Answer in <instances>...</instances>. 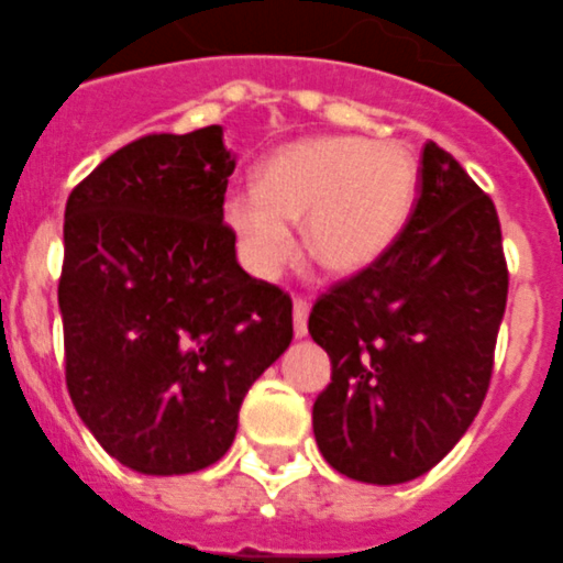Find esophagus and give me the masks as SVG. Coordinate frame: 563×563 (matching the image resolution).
Instances as JSON below:
<instances>
[{
    "instance_id": "1",
    "label": "esophagus",
    "mask_w": 563,
    "mask_h": 563,
    "mask_svg": "<svg viewBox=\"0 0 563 563\" xmlns=\"http://www.w3.org/2000/svg\"><path fill=\"white\" fill-rule=\"evenodd\" d=\"M295 334H309V300L306 297H295Z\"/></svg>"
}]
</instances>
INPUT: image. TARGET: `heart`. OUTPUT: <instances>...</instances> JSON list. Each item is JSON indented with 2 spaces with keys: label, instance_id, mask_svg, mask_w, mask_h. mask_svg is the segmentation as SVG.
I'll use <instances>...</instances> for the list:
<instances>
[{
  "label": "heart",
  "instance_id": "obj_1",
  "mask_svg": "<svg viewBox=\"0 0 563 563\" xmlns=\"http://www.w3.org/2000/svg\"><path fill=\"white\" fill-rule=\"evenodd\" d=\"M417 195V161L402 144L329 135L283 146L257 189L232 192L223 218L243 263L275 277L295 252L286 223L302 221V252L329 275L374 263L397 238Z\"/></svg>",
  "mask_w": 563,
  "mask_h": 563
}]
</instances>
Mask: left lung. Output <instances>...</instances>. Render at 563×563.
<instances>
[{"label": "left lung", "instance_id": "1", "mask_svg": "<svg viewBox=\"0 0 563 563\" xmlns=\"http://www.w3.org/2000/svg\"><path fill=\"white\" fill-rule=\"evenodd\" d=\"M507 283L490 195L428 141L402 232L309 314L331 356L311 422L336 473L402 485L451 453L490 388Z\"/></svg>", "mask_w": 563, "mask_h": 563}]
</instances>
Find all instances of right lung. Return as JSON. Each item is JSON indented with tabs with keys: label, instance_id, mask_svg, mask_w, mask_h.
<instances>
[{
	"label": "right lung",
	"instance_id": "1",
	"mask_svg": "<svg viewBox=\"0 0 563 563\" xmlns=\"http://www.w3.org/2000/svg\"><path fill=\"white\" fill-rule=\"evenodd\" d=\"M218 124L153 133L70 192L58 309L81 422L121 464L180 476L214 464L246 390L288 349L291 297L238 266Z\"/></svg>",
	"mask_w": 563,
	"mask_h": 563
}]
</instances>
